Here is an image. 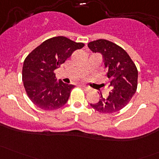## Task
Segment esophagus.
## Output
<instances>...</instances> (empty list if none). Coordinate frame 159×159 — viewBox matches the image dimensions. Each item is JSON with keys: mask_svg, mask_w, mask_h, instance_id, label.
Listing matches in <instances>:
<instances>
[{"mask_svg": "<svg viewBox=\"0 0 159 159\" xmlns=\"http://www.w3.org/2000/svg\"><path fill=\"white\" fill-rule=\"evenodd\" d=\"M81 87L82 88V89H84V91H90V88L87 87V86H85V85H84V84H81Z\"/></svg>", "mask_w": 159, "mask_h": 159, "instance_id": "obj_1", "label": "esophagus"}]
</instances>
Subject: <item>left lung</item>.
Masks as SVG:
<instances>
[{
    "label": "left lung",
    "instance_id": "8db88e82",
    "mask_svg": "<svg viewBox=\"0 0 159 159\" xmlns=\"http://www.w3.org/2000/svg\"><path fill=\"white\" fill-rule=\"evenodd\" d=\"M88 47L92 52L100 53L102 55L111 89L108 97L102 95L98 102L91 104V106L101 113L118 111L126 106L136 92L137 68L128 53L115 43L99 39L89 42Z\"/></svg>",
    "mask_w": 159,
    "mask_h": 159
}]
</instances>
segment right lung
<instances>
[{
	"label": "right lung",
	"instance_id": "obj_1",
	"mask_svg": "<svg viewBox=\"0 0 159 159\" xmlns=\"http://www.w3.org/2000/svg\"><path fill=\"white\" fill-rule=\"evenodd\" d=\"M84 46L63 36L46 40L25 58L22 80L30 100L43 110L58 109L70 97L73 84L57 81L54 70Z\"/></svg>",
	"mask_w": 159,
	"mask_h": 159
}]
</instances>
